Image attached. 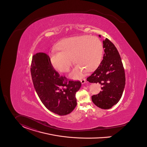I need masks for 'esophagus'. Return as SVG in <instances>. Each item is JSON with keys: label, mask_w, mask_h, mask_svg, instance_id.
<instances>
[{"label": "esophagus", "mask_w": 147, "mask_h": 147, "mask_svg": "<svg viewBox=\"0 0 147 147\" xmlns=\"http://www.w3.org/2000/svg\"><path fill=\"white\" fill-rule=\"evenodd\" d=\"M81 84H85V83L86 82V80H85V78H82V79H81Z\"/></svg>", "instance_id": "esophagus-1"}]
</instances>
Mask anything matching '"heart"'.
<instances>
[{
	"mask_svg": "<svg viewBox=\"0 0 147 147\" xmlns=\"http://www.w3.org/2000/svg\"><path fill=\"white\" fill-rule=\"evenodd\" d=\"M59 52L50 55V62L54 69L67 72L73 63H76L70 74V78H81L85 71H92L100 63L103 55V45L98 37L82 36L67 38L56 45Z\"/></svg>",
	"mask_w": 147,
	"mask_h": 147,
	"instance_id": "obj_1",
	"label": "heart"
}]
</instances>
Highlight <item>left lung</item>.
<instances>
[{
    "mask_svg": "<svg viewBox=\"0 0 147 147\" xmlns=\"http://www.w3.org/2000/svg\"><path fill=\"white\" fill-rule=\"evenodd\" d=\"M102 42L103 59L87 81L102 86L101 91L92 96L91 99L98 108L109 109L121 98L125 85V75L120 56L114 45L108 38Z\"/></svg>",
    "mask_w": 147,
    "mask_h": 147,
    "instance_id": "left-lung-1",
    "label": "left lung"
}]
</instances>
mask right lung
Masks as SVG:
<instances>
[{
  "instance_id": "right-lung-1",
  "label": "right lung",
  "mask_w": 147,
  "mask_h": 147,
  "mask_svg": "<svg viewBox=\"0 0 147 147\" xmlns=\"http://www.w3.org/2000/svg\"><path fill=\"white\" fill-rule=\"evenodd\" d=\"M30 72L36 91L46 108L59 115L71 113L77 105L76 92L80 81L61 76L52 66L49 56L39 52L33 55Z\"/></svg>"
}]
</instances>
